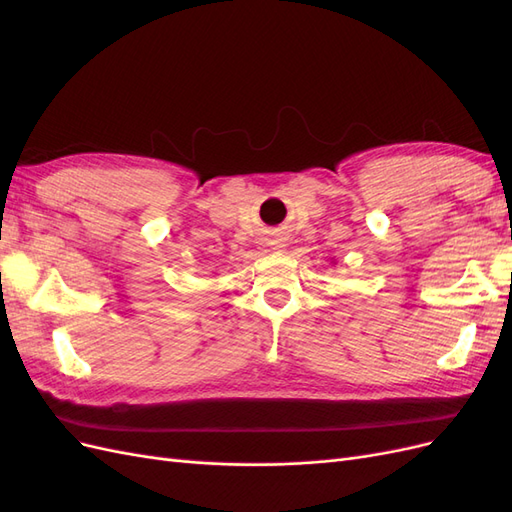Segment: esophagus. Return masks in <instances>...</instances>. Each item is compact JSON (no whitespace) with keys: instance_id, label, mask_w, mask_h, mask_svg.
I'll use <instances>...</instances> for the list:
<instances>
[{"instance_id":"obj_1","label":"esophagus","mask_w":512,"mask_h":512,"mask_svg":"<svg viewBox=\"0 0 512 512\" xmlns=\"http://www.w3.org/2000/svg\"><path fill=\"white\" fill-rule=\"evenodd\" d=\"M269 245H271V250L282 252L284 247H286V241H284V239H271V241H269Z\"/></svg>"}]
</instances>
